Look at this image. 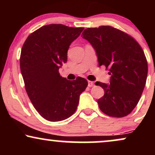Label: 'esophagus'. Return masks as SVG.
<instances>
[{"label":"esophagus","instance_id":"obj_1","mask_svg":"<svg viewBox=\"0 0 155 155\" xmlns=\"http://www.w3.org/2000/svg\"><path fill=\"white\" fill-rule=\"evenodd\" d=\"M94 85H95V84H94L93 81H88V87H93Z\"/></svg>","mask_w":155,"mask_h":155}]
</instances>
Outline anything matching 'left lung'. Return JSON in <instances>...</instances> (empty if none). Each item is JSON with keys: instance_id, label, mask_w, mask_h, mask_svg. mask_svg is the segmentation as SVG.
Instances as JSON below:
<instances>
[{"instance_id": "left-lung-1", "label": "left lung", "mask_w": 155, "mask_h": 155, "mask_svg": "<svg viewBox=\"0 0 155 155\" xmlns=\"http://www.w3.org/2000/svg\"><path fill=\"white\" fill-rule=\"evenodd\" d=\"M81 37L95 49L99 66L108 68L111 75L109 84L95 82L105 92L97 100L99 108L108 116H127L138 104L147 81L143 49L130 35L111 26L87 28Z\"/></svg>"}]
</instances>
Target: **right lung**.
<instances>
[{"label": "right lung", "instance_id": "1", "mask_svg": "<svg viewBox=\"0 0 155 155\" xmlns=\"http://www.w3.org/2000/svg\"><path fill=\"white\" fill-rule=\"evenodd\" d=\"M83 30L61 24L44 25L32 33L22 46L20 70L26 92L39 114L50 122L72 116L88 85L84 78L69 81L59 74L67 62L69 46Z\"/></svg>", "mask_w": 155, "mask_h": 155}]
</instances>
